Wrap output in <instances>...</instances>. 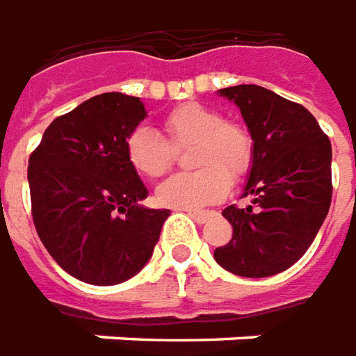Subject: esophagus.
<instances>
[{
	"label": "esophagus",
	"instance_id": "34e87169",
	"mask_svg": "<svg viewBox=\"0 0 356 356\" xmlns=\"http://www.w3.org/2000/svg\"><path fill=\"white\" fill-rule=\"evenodd\" d=\"M186 213L190 214L191 218H193V220L199 224H205L207 220H209V216H211V213H209V211H186Z\"/></svg>",
	"mask_w": 356,
	"mask_h": 356
}]
</instances>
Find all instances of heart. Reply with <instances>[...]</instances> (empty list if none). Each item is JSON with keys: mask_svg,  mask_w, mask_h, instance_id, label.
Returning a JSON list of instances; mask_svg holds the SVG:
<instances>
[{"mask_svg": "<svg viewBox=\"0 0 356 356\" xmlns=\"http://www.w3.org/2000/svg\"><path fill=\"white\" fill-rule=\"evenodd\" d=\"M170 143L147 126L136 128L126 140V157L134 170L147 178L165 174L174 161L172 147L195 143L191 163L201 166L195 172L174 174L159 184V205L193 211L216 203L230 191V178L238 180L249 170L253 140L245 128L224 120L218 111L186 103L165 118Z\"/></svg>", "mask_w": 356, "mask_h": 356, "instance_id": "b5f03b06", "label": "heart"}]
</instances>
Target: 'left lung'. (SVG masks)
<instances>
[{
    "label": "left lung",
    "mask_w": 356,
    "mask_h": 356,
    "mask_svg": "<svg viewBox=\"0 0 356 356\" xmlns=\"http://www.w3.org/2000/svg\"><path fill=\"white\" fill-rule=\"evenodd\" d=\"M236 103L253 140V159L241 197L245 209L226 207L234 234L216 247L224 270L266 278L287 270L311 247L332 203V143L303 105L263 86L218 90Z\"/></svg>",
    "instance_id": "left-lung-1"
}]
</instances>
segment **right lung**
Wrapping results in <instances>:
<instances>
[{
  "mask_svg": "<svg viewBox=\"0 0 356 356\" xmlns=\"http://www.w3.org/2000/svg\"><path fill=\"white\" fill-rule=\"evenodd\" d=\"M145 117L140 97L102 93L55 118L30 155L38 236L80 282L115 286L136 276L170 216L140 205L147 188L126 157V140Z\"/></svg>",
  "mask_w": 356,
  "mask_h": 356,
  "instance_id": "right-lung-1",
  "label": "right lung"
}]
</instances>
